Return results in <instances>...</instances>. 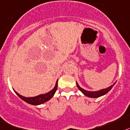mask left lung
I'll return each mask as SVG.
<instances>
[{"label": "left lung", "mask_w": 130, "mask_h": 130, "mask_svg": "<svg viewBox=\"0 0 130 130\" xmlns=\"http://www.w3.org/2000/svg\"><path fill=\"white\" fill-rule=\"evenodd\" d=\"M116 82H115L112 85L108 87V88H107L98 90V91H96V92H90V91H87V90L82 88L80 87V86L78 85L77 82H76V85H77L78 88L79 89V90H80V91L83 93V94L85 95L86 96L88 97V98H99V97L102 96V95H105L106 93H108V92H109L111 89H112V87L115 86V84H116Z\"/></svg>", "instance_id": "left-lung-1"}]
</instances>
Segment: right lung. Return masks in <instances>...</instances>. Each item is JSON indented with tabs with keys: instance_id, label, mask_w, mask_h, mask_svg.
Returning a JSON list of instances; mask_svg holds the SVG:
<instances>
[{
	"instance_id": "add662e5",
	"label": "right lung",
	"mask_w": 130,
	"mask_h": 130,
	"mask_svg": "<svg viewBox=\"0 0 130 130\" xmlns=\"http://www.w3.org/2000/svg\"><path fill=\"white\" fill-rule=\"evenodd\" d=\"M57 80L56 83V85L54 86V88L50 91L48 93H45V94H40L38 95L37 96L35 97H31V98H26V97L22 96L20 94L18 93L17 92H15L14 90L15 93H16L17 95H18L20 99H21L23 101H24L25 102L29 104L32 105H41L44 103L48 101V100L51 99L54 95L56 93V90H57Z\"/></svg>"
}]
</instances>
